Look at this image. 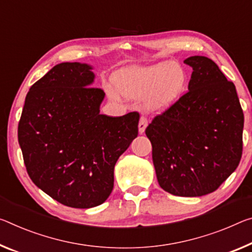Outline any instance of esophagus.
Returning <instances> with one entry per match:
<instances>
[{"label": "esophagus", "instance_id": "34e87169", "mask_svg": "<svg viewBox=\"0 0 252 252\" xmlns=\"http://www.w3.org/2000/svg\"><path fill=\"white\" fill-rule=\"evenodd\" d=\"M147 126H148V119L146 117H141L140 121H139V133L145 132Z\"/></svg>", "mask_w": 252, "mask_h": 252}]
</instances>
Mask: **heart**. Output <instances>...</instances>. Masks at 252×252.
<instances>
[{
  "label": "heart",
  "mask_w": 252,
  "mask_h": 252,
  "mask_svg": "<svg viewBox=\"0 0 252 252\" xmlns=\"http://www.w3.org/2000/svg\"><path fill=\"white\" fill-rule=\"evenodd\" d=\"M186 71L177 63H160L147 67H130L114 77L119 93L131 98H145L150 112L168 110L182 96L186 87ZM112 96L117 92L109 89Z\"/></svg>",
  "instance_id": "obj_1"
}]
</instances>
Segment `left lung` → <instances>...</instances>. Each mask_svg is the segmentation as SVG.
Segmentation results:
<instances>
[{
	"instance_id": "1",
	"label": "left lung",
	"mask_w": 252,
	"mask_h": 252,
	"mask_svg": "<svg viewBox=\"0 0 252 252\" xmlns=\"http://www.w3.org/2000/svg\"><path fill=\"white\" fill-rule=\"evenodd\" d=\"M193 68L189 91L146 129L159 185L176 196L217 190L242 156L243 111L234 84L203 56L184 61Z\"/></svg>"
}]
</instances>
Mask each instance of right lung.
<instances>
[{
    "instance_id": "1",
    "label": "right lung",
    "mask_w": 252,
    "mask_h": 252,
    "mask_svg": "<svg viewBox=\"0 0 252 252\" xmlns=\"http://www.w3.org/2000/svg\"><path fill=\"white\" fill-rule=\"evenodd\" d=\"M91 66L62 63L28 92L18 126L31 181L62 204L90 209L106 201L114 166L138 135L140 114H99L104 91Z\"/></svg>"
}]
</instances>
